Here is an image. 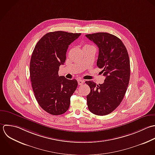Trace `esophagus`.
<instances>
[{
	"label": "esophagus",
	"instance_id": "esophagus-1",
	"mask_svg": "<svg viewBox=\"0 0 155 155\" xmlns=\"http://www.w3.org/2000/svg\"><path fill=\"white\" fill-rule=\"evenodd\" d=\"M77 81H78V84H79V85H83V84H84V80H81V79H78V80H77Z\"/></svg>",
	"mask_w": 155,
	"mask_h": 155
}]
</instances>
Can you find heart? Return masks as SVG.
<instances>
[{
  "label": "heart",
  "instance_id": "1",
  "mask_svg": "<svg viewBox=\"0 0 155 155\" xmlns=\"http://www.w3.org/2000/svg\"><path fill=\"white\" fill-rule=\"evenodd\" d=\"M90 45H84V47H87V46H89Z\"/></svg>",
  "mask_w": 155,
  "mask_h": 155
}]
</instances>
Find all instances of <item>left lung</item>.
I'll return each instance as SVG.
<instances>
[{"mask_svg": "<svg viewBox=\"0 0 155 155\" xmlns=\"http://www.w3.org/2000/svg\"><path fill=\"white\" fill-rule=\"evenodd\" d=\"M99 48L97 66L106 77L103 84L85 83L91 88L87 103L92 114L104 116L112 112L121 103L130 76V60L127 49L117 37L107 32L86 34Z\"/></svg>", "mask_w": 155, "mask_h": 155, "instance_id": "8db88e82", "label": "left lung"}]
</instances>
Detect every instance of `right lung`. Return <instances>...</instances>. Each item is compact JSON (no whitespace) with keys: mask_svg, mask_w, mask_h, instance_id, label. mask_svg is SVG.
Returning <instances> with one entry per match:
<instances>
[{"mask_svg":"<svg viewBox=\"0 0 155 155\" xmlns=\"http://www.w3.org/2000/svg\"><path fill=\"white\" fill-rule=\"evenodd\" d=\"M80 35L50 32L40 39L33 51L29 66L32 89L40 106L51 115H61L68 110L78 86L75 79L59 76L58 71L65 62L69 45Z\"/></svg>","mask_w":155,"mask_h":155,"instance_id":"right-lung-1","label":"right lung"}]
</instances>
